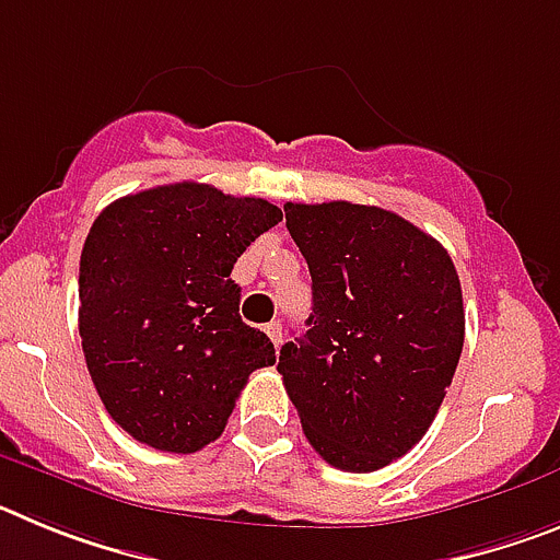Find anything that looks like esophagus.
I'll return each instance as SVG.
<instances>
[{
    "mask_svg": "<svg viewBox=\"0 0 560 560\" xmlns=\"http://www.w3.org/2000/svg\"><path fill=\"white\" fill-rule=\"evenodd\" d=\"M266 334H269V339L275 341V348H280V345H283V325H280V319H275V323L266 325Z\"/></svg>",
    "mask_w": 560,
    "mask_h": 560,
    "instance_id": "34e87169",
    "label": "esophagus"
}]
</instances>
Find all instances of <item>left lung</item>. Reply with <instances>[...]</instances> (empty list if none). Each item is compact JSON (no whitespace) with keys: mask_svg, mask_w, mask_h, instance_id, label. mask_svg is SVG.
I'll return each instance as SVG.
<instances>
[{"mask_svg":"<svg viewBox=\"0 0 560 560\" xmlns=\"http://www.w3.org/2000/svg\"><path fill=\"white\" fill-rule=\"evenodd\" d=\"M283 210L314 311L277 370L319 457L378 471L427 434L446 398L465 339L457 269L432 235L381 207Z\"/></svg>","mask_w":560,"mask_h":560,"instance_id":"1","label":"left lung"}]
</instances>
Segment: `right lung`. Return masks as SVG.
<instances>
[{
	"label": "right lung",
	"mask_w": 560,
	"mask_h": 560,
	"mask_svg": "<svg viewBox=\"0 0 560 560\" xmlns=\"http://www.w3.org/2000/svg\"><path fill=\"white\" fill-rule=\"evenodd\" d=\"M283 219L266 199L199 182L122 196L86 235L78 330L103 407L145 446L192 454L219 440L275 345L237 314L232 266Z\"/></svg>",
	"instance_id": "obj_1"
}]
</instances>
